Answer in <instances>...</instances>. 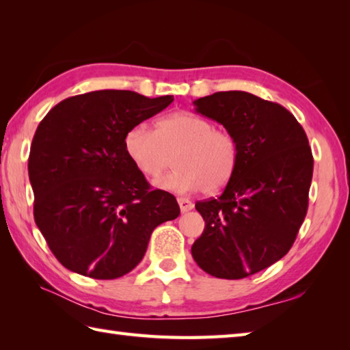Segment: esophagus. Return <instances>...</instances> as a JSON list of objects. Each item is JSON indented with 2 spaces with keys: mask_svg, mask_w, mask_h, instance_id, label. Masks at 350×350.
Returning a JSON list of instances; mask_svg holds the SVG:
<instances>
[{
  "mask_svg": "<svg viewBox=\"0 0 350 350\" xmlns=\"http://www.w3.org/2000/svg\"><path fill=\"white\" fill-rule=\"evenodd\" d=\"M177 203H179L182 212H188L192 209V207H194L191 200H188L187 197H177Z\"/></svg>",
  "mask_w": 350,
  "mask_h": 350,
  "instance_id": "obj_1",
  "label": "esophagus"
}]
</instances>
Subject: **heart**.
Instances as JSON below:
<instances>
[{
  "label": "heart",
  "mask_w": 350,
  "mask_h": 350,
  "mask_svg": "<svg viewBox=\"0 0 350 350\" xmlns=\"http://www.w3.org/2000/svg\"><path fill=\"white\" fill-rule=\"evenodd\" d=\"M124 152L139 173L159 176L176 162V168L156 180L165 191L207 194L232 180L239 161V146L232 132L213 128L204 117L176 111L159 118L154 131L135 124L126 132Z\"/></svg>",
  "instance_id": "b5f03b06"
}]
</instances>
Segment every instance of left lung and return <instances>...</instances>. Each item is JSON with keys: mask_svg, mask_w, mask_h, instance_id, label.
<instances>
[{"mask_svg": "<svg viewBox=\"0 0 350 350\" xmlns=\"http://www.w3.org/2000/svg\"><path fill=\"white\" fill-rule=\"evenodd\" d=\"M194 105L233 133L239 161L218 198L196 203L206 226L191 252L212 277L241 280L292 248L308 209L313 154L306 131L280 103L218 92Z\"/></svg>", "mask_w": 350, "mask_h": 350, "instance_id": "obj_1", "label": "left lung"}]
</instances>
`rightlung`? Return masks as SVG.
<instances>
[{"label":"right lung","instance_id":"1","mask_svg":"<svg viewBox=\"0 0 350 350\" xmlns=\"http://www.w3.org/2000/svg\"><path fill=\"white\" fill-rule=\"evenodd\" d=\"M173 100L90 92L62 100L37 126L28 159L34 221L69 271L123 277L143 260L153 230L179 217L174 196L152 189L123 146L132 126Z\"/></svg>","mask_w":350,"mask_h":350}]
</instances>
